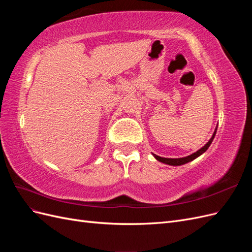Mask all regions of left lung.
I'll return each mask as SVG.
<instances>
[{
	"label": "left lung",
	"mask_w": 252,
	"mask_h": 252,
	"mask_svg": "<svg viewBox=\"0 0 252 252\" xmlns=\"http://www.w3.org/2000/svg\"><path fill=\"white\" fill-rule=\"evenodd\" d=\"M216 133H217V129L215 130V132H213V135L211 136V139L209 140V142L205 145V146H203L201 149L197 150L196 152H194V154L190 155L188 157H185V158H161L158 157L157 155H154V157L158 159V161L162 162L164 164H168V165H172V166H180V165H184L190 161H192V159L196 158L197 157H200L202 154H204V152L208 149V147L210 146V144L212 143L213 139H215L216 136Z\"/></svg>",
	"instance_id": "8db88e82"
}]
</instances>
